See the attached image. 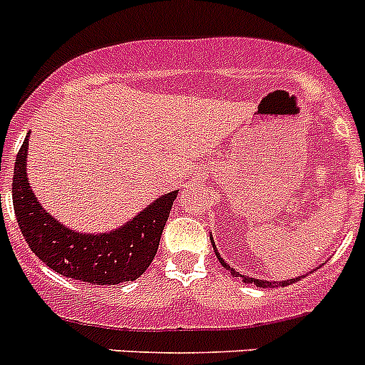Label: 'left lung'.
<instances>
[{
	"instance_id": "8db88e82",
	"label": "left lung",
	"mask_w": 365,
	"mask_h": 365,
	"mask_svg": "<svg viewBox=\"0 0 365 365\" xmlns=\"http://www.w3.org/2000/svg\"><path fill=\"white\" fill-rule=\"evenodd\" d=\"M210 239H212V244H213V248H215V242H213V237H210ZM215 255H217V259H219V262L222 264V267H226V269H228V272H232V275L233 277H240V279L244 280V282H248V284H253V286H257V287H279V286H289V284H293V282H297V280H300V277H297V279H289V280H280V282H269V280H259V279H252V277H246V275H240L239 272H235V269H233V267H230V264L228 262H224V259H220V255H219V252H217L215 250ZM320 267V266H319Z\"/></svg>"
}]
</instances>
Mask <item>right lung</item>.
Instances as JSON below:
<instances>
[{"instance_id": "right-lung-1", "label": "right lung", "mask_w": 365, "mask_h": 365, "mask_svg": "<svg viewBox=\"0 0 365 365\" xmlns=\"http://www.w3.org/2000/svg\"><path fill=\"white\" fill-rule=\"evenodd\" d=\"M29 137L30 132L16 157L12 180L16 219L29 248L50 269L79 282L112 286L139 279L155 257L179 190L160 195L112 232H76L50 215L30 188L26 175Z\"/></svg>"}]
</instances>
